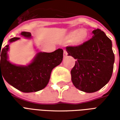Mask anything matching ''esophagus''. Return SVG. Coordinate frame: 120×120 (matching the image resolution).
<instances>
[{
	"label": "esophagus",
	"mask_w": 120,
	"mask_h": 120,
	"mask_svg": "<svg viewBox=\"0 0 120 120\" xmlns=\"http://www.w3.org/2000/svg\"><path fill=\"white\" fill-rule=\"evenodd\" d=\"M68 52H67V51H66L65 50H64V58L66 57V56H68Z\"/></svg>",
	"instance_id": "obj_1"
}]
</instances>
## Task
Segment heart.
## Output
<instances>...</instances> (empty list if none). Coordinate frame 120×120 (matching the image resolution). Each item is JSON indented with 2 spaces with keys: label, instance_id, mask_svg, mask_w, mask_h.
Returning <instances> with one entry per match:
<instances>
[{
  "label": "heart",
  "instance_id": "obj_1",
  "mask_svg": "<svg viewBox=\"0 0 120 120\" xmlns=\"http://www.w3.org/2000/svg\"><path fill=\"white\" fill-rule=\"evenodd\" d=\"M89 33L86 29H75L68 32L64 39L71 42L73 46L78 47L84 44L88 40Z\"/></svg>",
  "mask_w": 120,
  "mask_h": 120
}]
</instances>
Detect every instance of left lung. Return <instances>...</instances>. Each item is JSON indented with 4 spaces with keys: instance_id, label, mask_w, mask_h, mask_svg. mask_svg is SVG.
Returning <instances> with one entry per match:
<instances>
[{
    "instance_id": "1",
    "label": "left lung",
    "mask_w": 120,
    "mask_h": 120,
    "mask_svg": "<svg viewBox=\"0 0 120 120\" xmlns=\"http://www.w3.org/2000/svg\"><path fill=\"white\" fill-rule=\"evenodd\" d=\"M92 34L93 37L82 45L66 47L68 55L76 59L71 71L73 85L88 93L98 91L108 83L114 63L112 41L99 29Z\"/></svg>"
}]
</instances>
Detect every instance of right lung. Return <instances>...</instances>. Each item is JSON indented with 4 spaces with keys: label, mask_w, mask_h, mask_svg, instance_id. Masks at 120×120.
Masks as SVG:
<instances>
[{
    "label": "right lung",
    "mask_w": 120,
    "mask_h": 120,
    "mask_svg": "<svg viewBox=\"0 0 120 120\" xmlns=\"http://www.w3.org/2000/svg\"><path fill=\"white\" fill-rule=\"evenodd\" d=\"M20 34L27 39L32 38L30 32L23 31ZM18 40L20 38H12L9 40L8 44L2 50L0 49V76L2 72L3 78L8 83L23 93L42 90L47 86L52 69L62 62L64 51L62 49L52 52L40 51L27 65H16L8 60V52L9 44Z\"/></svg>",
    "instance_id": "right-lung-1"
}]
</instances>
